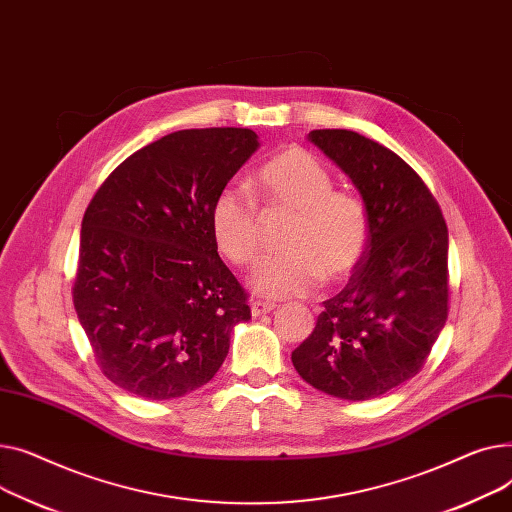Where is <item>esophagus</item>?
Returning <instances> with one entry per match:
<instances>
[{
    "instance_id": "esophagus-1",
    "label": "esophagus",
    "mask_w": 512,
    "mask_h": 512,
    "mask_svg": "<svg viewBox=\"0 0 512 512\" xmlns=\"http://www.w3.org/2000/svg\"><path fill=\"white\" fill-rule=\"evenodd\" d=\"M277 306L273 302H260V299H254V302L250 304V310H252V316H264V314H270Z\"/></svg>"
}]
</instances>
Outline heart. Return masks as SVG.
<instances>
[{
    "instance_id": "heart-1",
    "label": "heart",
    "mask_w": 512,
    "mask_h": 512,
    "mask_svg": "<svg viewBox=\"0 0 512 512\" xmlns=\"http://www.w3.org/2000/svg\"><path fill=\"white\" fill-rule=\"evenodd\" d=\"M268 210L291 213L283 256L270 258L256 273L254 287L268 297H295L320 281L339 283L362 264L372 235L366 202L335 190L330 171L308 150L291 146L268 159L254 177ZM210 231L219 252L237 266L260 258L258 208L237 188H223L210 206Z\"/></svg>"
}]
</instances>
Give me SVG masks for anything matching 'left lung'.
Masks as SVG:
<instances>
[{"label":"left lung","instance_id":"8db88e82","mask_svg":"<svg viewBox=\"0 0 512 512\" xmlns=\"http://www.w3.org/2000/svg\"><path fill=\"white\" fill-rule=\"evenodd\" d=\"M308 138L362 194L372 235L362 264L322 302L291 362L330 397L370 401L422 370L444 328L448 229L422 177L393 150L351 130H312Z\"/></svg>","mask_w":512,"mask_h":512}]
</instances>
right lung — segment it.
Segmentation results:
<instances>
[{
	"label": "right lung",
	"instance_id": "add662e5",
	"mask_svg": "<svg viewBox=\"0 0 512 512\" xmlns=\"http://www.w3.org/2000/svg\"><path fill=\"white\" fill-rule=\"evenodd\" d=\"M248 128L179 130L136 150L90 200L72 287L101 372L167 401L217 374L248 293L219 258L210 206L258 148Z\"/></svg>",
	"mask_w": 512,
	"mask_h": 512
}]
</instances>
